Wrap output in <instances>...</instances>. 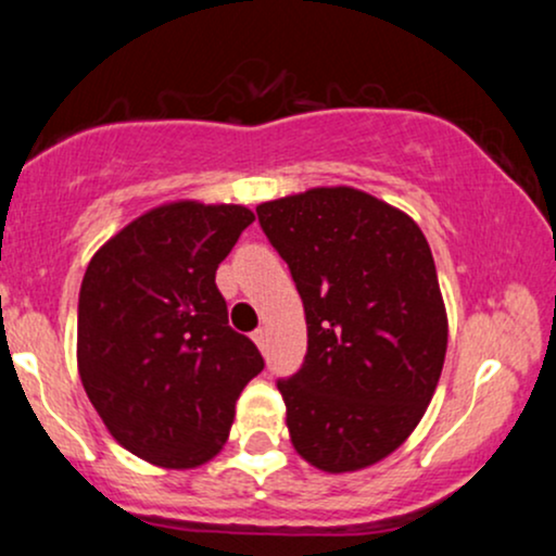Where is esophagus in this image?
Returning <instances> with one entry per match:
<instances>
[{
  "label": "esophagus",
  "mask_w": 556,
  "mask_h": 556,
  "mask_svg": "<svg viewBox=\"0 0 556 556\" xmlns=\"http://www.w3.org/2000/svg\"><path fill=\"white\" fill-rule=\"evenodd\" d=\"M266 340H269V331H266L264 327H261V329H256V331H253V342H256L261 350H264V348H266Z\"/></svg>",
  "instance_id": "esophagus-1"
}]
</instances>
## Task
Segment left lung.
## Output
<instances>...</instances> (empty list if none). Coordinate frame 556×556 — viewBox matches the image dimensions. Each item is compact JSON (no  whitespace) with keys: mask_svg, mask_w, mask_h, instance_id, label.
Listing matches in <instances>:
<instances>
[{"mask_svg":"<svg viewBox=\"0 0 556 556\" xmlns=\"http://www.w3.org/2000/svg\"><path fill=\"white\" fill-rule=\"evenodd\" d=\"M256 214L308 324L303 366L277 381L292 446L327 473L384 460L424 418L444 366L429 242L405 212L348 185L266 201Z\"/></svg>","mask_w":556,"mask_h":556,"instance_id":"1","label":"left lung"}]
</instances>
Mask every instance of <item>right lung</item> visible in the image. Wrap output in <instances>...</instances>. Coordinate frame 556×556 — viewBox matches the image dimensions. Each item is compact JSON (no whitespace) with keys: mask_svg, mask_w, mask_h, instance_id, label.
<instances>
[{"mask_svg":"<svg viewBox=\"0 0 556 556\" xmlns=\"http://www.w3.org/2000/svg\"><path fill=\"white\" fill-rule=\"evenodd\" d=\"M253 219L238 203H164L106 240L83 277V389L112 437L159 468L219 455L242 387L264 368L216 287Z\"/></svg>","mask_w":556,"mask_h":556,"instance_id":"right-lung-1","label":"right lung"}]
</instances>
